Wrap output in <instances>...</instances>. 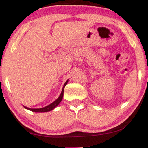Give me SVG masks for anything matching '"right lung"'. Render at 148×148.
Instances as JSON below:
<instances>
[{"label": "right lung", "instance_id": "obj_1", "mask_svg": "<svg viewBox=\"0 0 148 148\" xmlns=\"http://www.w3.org/2000/svg\"><path fill=\"white\" fill-rule=\"evenodd\" d=\"M67 81H67L65 83H64L63 88H62V92H61L60 95L59 96V97L58 98V99L56 100L55 101H53V102L52 103H51V104H49L47 106H45V107H44V108H27V107H25V106H24V107L25 108H27V109H29V110H30V111H32L33 112H38V113H43V112H47V111H51V110L53 109L54 108H56V107L58 105L59 103H60V101H62V97H63L64 88V86L67 85Z\"/></svg>", "mask_w": 148, "mask_h": 148}]
</instances>
